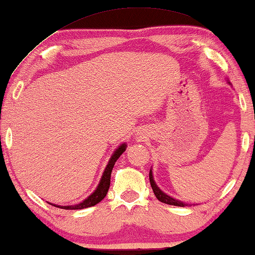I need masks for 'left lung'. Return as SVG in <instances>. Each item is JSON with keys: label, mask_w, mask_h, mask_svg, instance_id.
<instances>
[{"label": "left lung", "mask_w": 255, "mask_h": 255, "mask_svg": "<svg viewBox=\"0 0 255 255\" xmlns=\"http://www.w3.org/2000/svg\"><path fill=\"white\" fill-rule=\"evenodd\" d=\"M149 182H151V187L153 189V193H154V195H155V197L158 198L160 202H162V203H166L169 205H176V207H186V205H188L187 203H183V202H181L179 200H175V198L170 197L167 194L163 193L162 190H160V188L156 186L155 181H154V179H153L152 169L149 170Z\"/></svg>", "instance_id": "left-lung-1"}]
</instances>
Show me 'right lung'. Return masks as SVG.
<instances>
[{"label": "right lung", "instance_id": "add662e5", "mask_svg": "<svg viewBox=\"0 0 255 255\" xmlns=\"http://www.w3.org/2000/svg\"><path fill=\"white\" fill-rule=\"evenodd\" d=\"M125 149H127V144H122L120 147H118L116 151L114 152V154L111 155L109 162H108L106 169H104L103 175H102V177H101V181H100L99 186H97V188H96V190L94 191L90 196L87 197L85 201H82L81 203H79V204L64 205V207H61V205H57V204H52V203H50V204L54 205V207H57V208L65 209V210H80V209L94 207V205L100 203V202L107 196L108 190H109L110 176H111V172H113L115 162L117 161L118 158H120L122 154H123V152L125 151Z\"/></svg>", "mask_w": 255, "mask_h": 255}]
</instances>
